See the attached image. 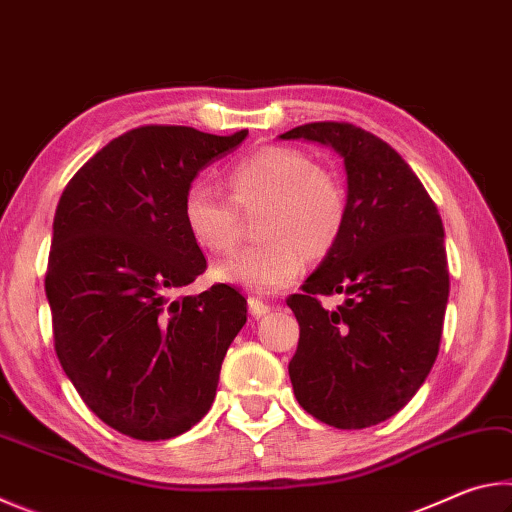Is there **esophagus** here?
I'll use <instances>...</instances> for the list:
<instances>
[{
    "label": "esophagus",
    "instance_id": "34e87169",
    "mask_svg": "<svg viewBox=\"0 0 512 512\" xmlns=\"http://www.w3.org/2000/svg\"><path fill=\"white\" fill-rule=\"evenodd\" d=\"M248 309H250V314H253L255 318H259V316H266L268 311H271V305L253 296V298H248Z\"/></svg>",
    "mask_w": 512,
    "mask_h": 512
}]
</instances>
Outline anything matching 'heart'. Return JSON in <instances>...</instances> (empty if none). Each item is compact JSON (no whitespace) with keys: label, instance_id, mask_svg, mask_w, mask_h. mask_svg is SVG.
Masks as SVG:
<instances>
[{"label":"heart","instance_id":"heart-1","mask_svg":"<svg viewBox=\"0 0 512 512\" xmlns=\"http://www.w3.org/2000/svg\"><path fill=\"white\" fill-rule=\"evenodd\" d=\"M230 195L196 180L183 196V221L196 244L212 253L237 246L241 212L264 205L262 244L239 250L216 268L225 282L255 293L289 287L305 268V253H327L341 235L345 194L309 155L287 146H264L237 160L225 173Z\"/></svg>","mask_w":512,"mask_h":512}]
</instances>
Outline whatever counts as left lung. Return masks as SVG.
<instances>
[{
    "mask_svg": "<svg viewBox=\"0 0 512 512\" xmlns=\"http://www.w3.org/2000/svg\"><path fill=\"white\" fill-rule=\"evenodd\" d=\"M343 158L348 203L341 235L287 305L300 341L289 363L298 404L336 429L391 418L438 357L449 298L445 230L409 164L377 135L339 121L291 128ZM343 292L323 310L318 295Z\"/></svg>",
    "mask_w": 512,
    "mask_h": 512,
    "instance_id": "obj_1",
    "label": "left lung"
}]
</instances>
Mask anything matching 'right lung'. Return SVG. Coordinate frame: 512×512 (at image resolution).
I'll return each instance as SVG.
<instances>
[{
    "label": "right lung",
    "instance_id": "add662e5",
    "mask_svg": "<svg viewBox=\"0 0 512 512\" xmlns=\"http://www.w3.org/2000/svg\"><path fill=\"white\" fill-rule=\"evenodd\" d=\"M246 135L133 128L60 196L45 277L56 354L90 411L124 436L167 440L201 422L246 325V298L228 284L173 298L207 268L183 221L187 187Z\"/></svg>",
    "mask_w": 512,
    "mask_h": 512
}]
</instances>
